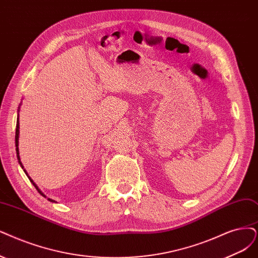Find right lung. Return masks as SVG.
Here are the masks:
<instances>
[{"label": "right lung", "mask_w": 258, "mask_h": 258, "mask_svg": "<svg viewBox=\"0 0 258 258\" xmlns=\"http://www.w3.org/2000/svg\"><path fill=\"white\" fill-rule=\"evenodd\" d=\"M21 104L22 103H20V105H19V107H18V120H17V126H16V152H17V158H18V161H19V164H20V166H21V168L23 169V171H24V172H25V174L27 175V177L28 178H30V180H31V183L35 186V188L37 189V191L38 192H39L42 197H44V198H46V196L41 191V190L39 189V188H38V186L34 183V180L30 177V175H28L27 174V172H26V171H25V169H24V167H23V165H22V163H21V159H20V155H19V134H20V131H19V128H20V125H19V124H20V123H19V111H20V106H21ZM47 200H49V201L50 202H55L54 201V200H52V199H50V198H47ZM55 203H57V202H55Z\"/></svg>", "instance_id": "add662e5"}]
</instances>
